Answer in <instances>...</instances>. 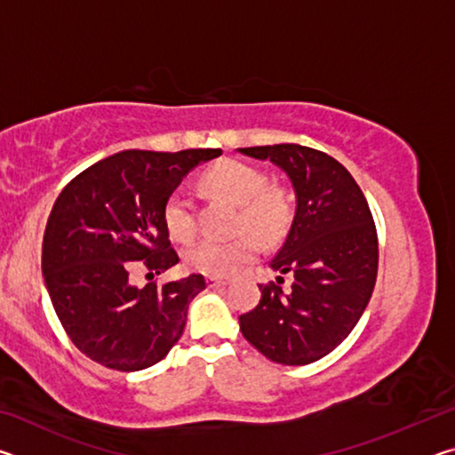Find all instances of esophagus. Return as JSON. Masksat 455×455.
Listing matches in <instances>:
<instances>
[{"label": "esophagus", "instance_id": "34e87169", "mask_svg": "<svg viewBox=\"0 0 455 455\" xmlns=\"http://www.w3.org/2000/svg\"><path fill=\"white\" fill-rule=\"evenodd\" d=\"M206 284H209V287H222V284H227V279H219V276H206Z\"/></svg>", "mask_w": 455, "mask_h": 455}]
</instances>
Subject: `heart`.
<instances>
[{
  "label": "heart",
  "mask_w": 455,
  "mask_h": 455,
  "mask_svg": "<svg viewBox=\"0 0 455 455\" xmlns=\"http://www.w3.org/2000/svg\"><path fill=\"white\" fill-rule=\"evenodd\" d=\"M198 184L211 198L235 206L230 228L236 235L227 241L204 238L190 244L184 251V265L195 273L209 276L235 273L259 255L257 236L265 243H279L295 220L291 188L281 182H268L267 172L255 164L222 158L200 172ZM163 222L174 241H192L198 230L192 200L182 192H172L164 200Z\"/></svg>",
  "instance_id": "obj_1"
}]
</instances>
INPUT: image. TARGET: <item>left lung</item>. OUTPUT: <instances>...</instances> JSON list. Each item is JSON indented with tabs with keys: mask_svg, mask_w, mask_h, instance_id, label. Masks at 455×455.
<instances>
[{
	"mask_svg": "<svg viewBox=\"0 0 455 455\" xmlns=\"http://www.w3.org/2000/svg\"><path fill=\"white\" fill-rule=\"evenodd\" d=\"M281 166L292 182L297 211L271 268L291 275L259 284L260 301L238 317L246 341L281 365H307L347 337L371 299L379 243L365 195L347 168L301 144L241 148Z\"/></svg>",
	"mask_w": 455,
	"mask_h": 455,
	"instance_id": "obj_1",
	"label": "left lung"
}]
</instances>
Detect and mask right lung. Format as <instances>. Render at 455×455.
Listing matches in <instances>:
<instances>
[{"label": "right lung", "mask_w": 455, "mask_h": 455, "mask_svg": "<svg viewBox=\"0 0 455 455\" xmlns=\"http://www.w3.org/2000/svg\"><path fill=\"white\" fill-rule=\"evenodd\" d=\"M220 148L124 150L66 184L45 225L42 271L61 327L84 355L116 371L158 363L187 325L203 275L138 289L132 275L179 263L163 222L164 200Z\"/></svg>", "instance_id": "right-lung-1"}]
</instances>
